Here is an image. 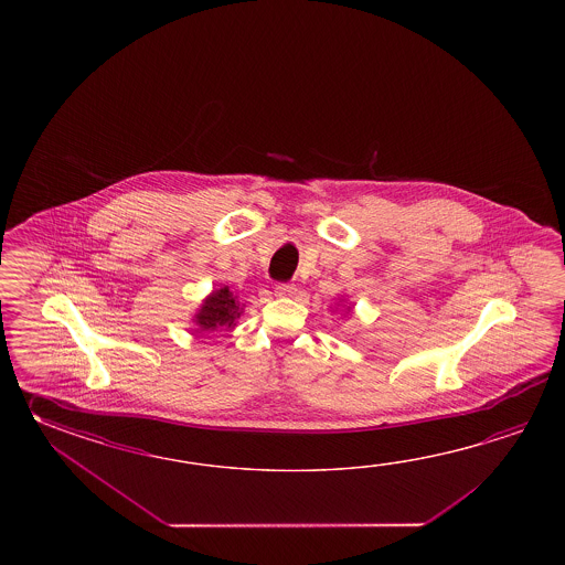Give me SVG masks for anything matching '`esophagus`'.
Here are the masks:
<instances>
[{"label":"esophagus","mask_w":565,"mask_h":565,"mask_svg":"<svg viewBox=\"0 0 565 565\" xmlns=\"http://www.w3.org/2000/svg\"><path fill=\"white\" fill-rule=\"evenodd\" d=\"M295 292H297V288L292 287V285H277V288H275V295L280 297V299H288Z\"/></svg>","instance_id":"obj_1"}]
</instances>
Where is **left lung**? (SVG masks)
<instances>
[{"label":"left lung","instance_id":"left-lung-1","mask_svg":"<svg viewBox=\"0 0 565 565\" xmlns=\"http://www.w3.org/2000/svg\"><path fill=\"white\" fill-rule=\"evenodd\" d=\"M339 305H343V311H345V315H348V312H351V307H353V305H348V302H345V299H339ZM339 305H337V307H339Z\"/></svg>","mask_w":565,"mask_h":565}]
</instances>
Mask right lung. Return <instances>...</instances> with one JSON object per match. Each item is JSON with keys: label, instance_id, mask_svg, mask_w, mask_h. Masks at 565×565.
I'll return each mask as SVG.
<instances>
[{"label": "right lung", "instance_id": "add662e5", "mask_svg": "<svg viewBox=\"0 0 565 565\" xmlns=\"http://www.w3.org/2000/svg\"><path fill=\"white\" fill-rule=\"evenodd\" d=\"M241 300L234 297V292L226 285L214 288L193 312L192 323L198 327L202 333H212V331H228L234 329L242 315Z\"/></svg>", "mask_w": 565, "mask_h": 565}]
</instances>
